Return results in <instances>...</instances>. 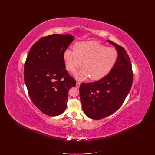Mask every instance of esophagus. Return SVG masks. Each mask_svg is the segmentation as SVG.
Instances as JSON below:
<instances>
[{
  "mask_svg": "<svg viewBox=\"0 0 155 155\" xmlns=\"http://www.w3.org/2000/svg\"><path fill=\"white\" fill-rule=\"evenodd\" d=\"M80 84H81V82H79V81H77V82H76V87H77V88H79V87H80Z\"/></svg>",
  "mask_w": 155,
  "mask_h": 155,
  "instance_id": "1",
  "label": "esophagus"
}]
</instances>
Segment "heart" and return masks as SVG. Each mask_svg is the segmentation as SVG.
Segmentation results:
<instances>
[{
    "label": "heart",
    "instance_id": "heart-1",
    "mask_svg": "<svg viewBox=\"0 0 155 155\" xmlns=\"http://www.w3.org/2000/svg\"><path fill=\"white\" fill-rule=\"evenodd\" d=\"M118 59V52L113 48L107 47L95 41L77 42L74 49H67L63 59L67 70L71 73L81 63L84 66L75 74L80 80L89 77L92 80H99L112 70Z\"/></svg>",
    "mask_w": 155,
    "mask_h": 155
}]
</instances>
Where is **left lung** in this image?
<instances>
[{"label":"left lung","instance_id":"8db88e82","mask_svg":"<svg viewBox=\"0 0 155 155\" xmlns=\"http://www.w3.org/2000/svg\"><path fill=\"white\" fill-rule=\"evenodd\" d=\"M118 52L112 70L102 79L82 83L80 96L82 109L92 119L99 120L114 113L123 104L133 84V73L130 58L124 48L110 40Z\"/></svg>","mask_w":155,"mask_h":155}]
</instances>
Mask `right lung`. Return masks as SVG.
Wrapping results in <instances>:
<instances>
[{
    "label": "right lung",
    "instance_id": "obj_1",
    "mask_svg": "<svg viewBox=\"0 0 155 155\" xmlns=\"http://www.w3.org/2000/svg\"><path fill=\"white\" fill-rule=\"evenodd\" d=\"M73 40L70 34L42 37L32 45L25 62L24 78L30 98L48 116L64 111L68 91L76 85L63 59L64 51Z\"/></svg>",
    "mask_w": 155,
    "mask_h": 155
}]
</instances>
